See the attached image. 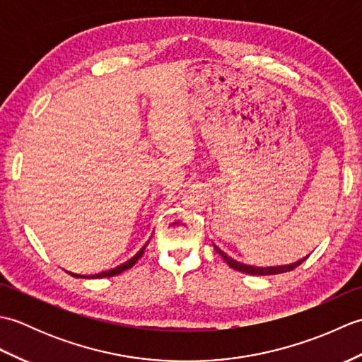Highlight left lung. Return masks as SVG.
<instances>
[{"label": "left lung", "mask_w": 362, "mask_h": 362, "mask_svg": "<svg viewBox=\"0 0 362 362\" xmlns=\"http://www.w3.org/2000/svg\"><path fill=\"white\" fill-rule=\"evenodd\" d=\"M214 245V250H216L219 255L226 259V263L235 269V271L238 272H243V274H249V275H275V274H283V272H289L292 271V269H296L302 261H297V263H292V264H288V266H276V267H257V266H249V264H243L240 263V261H236L233 258H230L226 252H222L216 244Z\"/></svg>", "instance_id": "obj_1"}]
</instances>
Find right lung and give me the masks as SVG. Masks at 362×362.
Returning <instances> with one entry per match:
<instances>
[{"mask_svg": "<svg viewBox=\"0 0 362 362\" xmlns=\"http://www.w3.org/2000/svg\"><path fill=\"white\" fill-rule=\"evenodd\" d=\"M148 243H149V241H148ZM144 247H146V245H144ZM144 247H143L141 250H138V252H136V255L130 258L129 261H126V263H122L121 266L115 267V269H110V271H107V272L98 274V275H95V276H93V279H104V276H113V275H118V274H121L122 271H127V269L132 267V266L136 263V259L143 255V250H144Z\"/></svg>", "mask_w": 362, "mask_h": 362, "instance_id": "right-lung-1", "label": "right lung"}]
</instances>
